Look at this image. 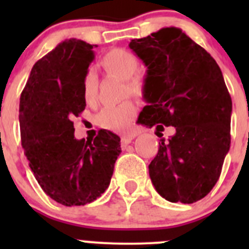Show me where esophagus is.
Masks as SVG:
<instances>
[{
	"label": "esophagus",
	"mask_w": 249,
	"mask_h": 249,
	"mask_svg": "<svg viewBox=\"0 0 249 249\" xmlns=\"http://www.w3.org/2000/svg\"><path fill=\"white\" fill-rule=\"evenodd\" d=\"M135 138V136L133 135H128V136H123L122 140H121V144H122V147H124L126 148L127 144H129L132 142V140Z\"/></svg>",
	"instance_id": "obj_1"
}]
</instances>
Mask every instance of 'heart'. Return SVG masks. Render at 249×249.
Listing matches in <instances>:
<instances>
[{"instance_id": "obj_1", "label": "heart", "mask_w": 249, "mask_h": 249, "mask_svg": "<svg viewBox=\"0 0 249 249\" xmlns=\"http://www.w3.org/2000/svg\"><path fill=\"white\" fill-rule=\"evenodd\" d=\"M101 63L108 73L121 80H129L128 89L131 91H136L138 89L137 82L132 81L131 78L138 71L140 61L129 51L122 48L109 51L108 53L103 56ZM82 94L87 105L92 106L97 101V77L93 72H89L83 78ZM135 116L136 106L132 102H123L118 106L105 107L98 114V123L101 127L109 131L122 132L128 128Z\"/></svg>"}]
</instances>
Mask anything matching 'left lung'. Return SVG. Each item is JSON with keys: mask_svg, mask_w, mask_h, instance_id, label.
<instances>
[{"mask_svg": "<svg viewBox=\"0 0 249 249\" xmlns=\"http://www.w3.org/2000/svg\"><path fill=\"white\" fill-rule=\"evenodd\" d=\"M129 48L147 67L138 123L156 126L158 153L149 163L156 191L169 202L195 203L211 192L231 146L232 100L221 68L181 28L164 27ZM176 133L166 141L163 126Z\"/></svg>", "mask_w": 249, "mask_h": 249, "instance_id": "1", "label": "left lung"}]
</instances>
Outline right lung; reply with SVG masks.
I'll return each instance as SVG.
<instances>
[{
	"instance_id": "add662e5",
	"label": "right lung",
	"mask_w": 249,
	"mask_h": 249,
	"mask_svg": "<svg viewBox=\"0 0 249 249\" xmlns=\"http://www.w3.org/2000/svg\"><path fill=\"white\" fill-rule=\"evenodd\" d=\"M93 47L65 39L38 59L19 98L22 147L45 193L63 206H85L109 186L121 138L101 129L93 141L76 140L72 118L85 109L83 78Z\"/></svg>"
}]
</instances>
